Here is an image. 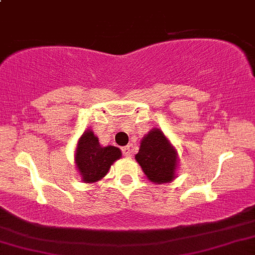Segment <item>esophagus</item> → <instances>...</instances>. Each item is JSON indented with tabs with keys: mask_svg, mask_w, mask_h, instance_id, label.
I'll use <instances>...</instances> for the list:
<instances>
[{
	"mask_svg": "<svg viewBox=\"0 0 255 255\" xmlns=\"http://www.w3.org/2000/svg\"><path fill=\"white\" fill-rule=\"evenodd\" d=\"M122 153H124L125 157H130V153H131V145H128V146H125L121 148Z\"/></svg>",
	"mask_w": 255,
	"mask_h": 255,
	"instance_id": "esophagus-1",
	"label": "esophagus"
}]
</instances>
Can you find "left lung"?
<instances>
[{
	"label": "left lung",
	"instance_id": "1",
	"mask_svg": "<svg viewBox=\"0 0 255 255\" xmlns=\"http://www.w3.org/2000/svg\"><path fill=\"white\" fill-rule=\"evenodd\" d=\"M142 171L153 183H167L174 178L177 164L176 149L160 129H153L141 140L135 155Z\"/></svg>",
	"mask_w": 255,
	"mask_h": 255
}]
</instances>
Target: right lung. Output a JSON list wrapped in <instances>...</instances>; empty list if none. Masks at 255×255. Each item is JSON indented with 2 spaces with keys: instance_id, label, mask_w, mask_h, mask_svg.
I'll return each instance as SVG.
<instances>
[{
  "instance_id": "obj_1",
  "label": "right lung",
  "mask_w": 255,
  "mask_h": 255,
  "mask_svg": "<svg viewBox=\"0 0 255 255\" xmlns=\"http://www.w3.org/2000/svg\"><path fill=\"white\" fill-rule=\"evenodd\" d=\"M121 151L118 147H102L97 136L88 130L81 136L76 149V165L81 172L83 180L94 183L108 173L110 165L121 158Z\"/></svg>"
}]
</instances>
